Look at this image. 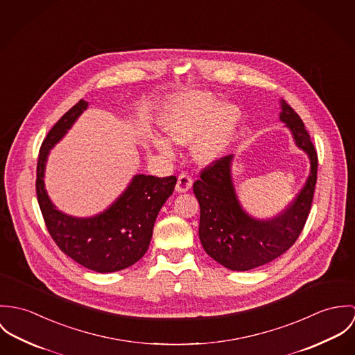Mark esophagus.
<instances>
[{
  "mask_svg": "<svg viewBox=\"0 0 355 355\" xmlns=\"http://www.w3.org/2000/svg\"><path fill=\"white\" fill-rule=\"evenodd\" d=\"M191 187H192V177L188 173H181L178 175L175 191L177 192H187V191L191 189Z\"/></svg>",
  "mask_w": 355,
  "mask_h": 355,
  "instance_id": "esophagus-1",
  "label": "esophagus"
}]
</instances>
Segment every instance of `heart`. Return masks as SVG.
<instances>
[{"label": "heart", "mask_w": 355, "mask_h": 355, "mask_svg": "<svg viewBox=\"0 0 355 355\" xmlns=\"http://www.w3.org/2000/svg\"><path fill=\"white\" fill-rule=\"evenodd\" d=\"M239 113L232 105H220L215 98L197 94L180 98L166 106L160 116L164 133L178 144H187L198 137L195 157L200 162H209L219 157L236 130ZM159 151L171 154L167 140L154 137Z\"/></svg>", "instance_id": "heart-1"}]
</instances>
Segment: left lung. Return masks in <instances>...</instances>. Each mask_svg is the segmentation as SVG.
<instances>
[{
  "label": "left lung",
  "instance_id": "8db88e82",
  "mask_svg": "<svg viewBox=\"0 0 355 355\" xmlns=\"http://www.w3.org/2000/svg\"><path fill=\"white\" fill-rule=\"evenodd\" d=\"M280 119L311 159V174L304 189L283 214L271 220H257L242 209L232 180L233 155L211 162L193 184L200 204L201 245L208 256L233 271L253 270L288 250L302 233L311 212L318 166L315 146L301 117L284 101Z\"/></svg>",
  "mask_w": 355,
  "mask_h": 355
}]
</instances>
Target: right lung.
Segmentation results:
<instances>
[{"instance_id":"add662e5","label":"right lung","mask_w":355,"mask_h":355,"mask_svg":"<svg viewBox=\"0 0 355 355\" xmlns=\"http://www.w3.org/2000/svg\"><path fill=\"white\" fill-rule=\"evenodd\" d=\"M87 106L79 101L47 133L40 146L35 187L44 225L55 245L80 266L105 274L128 268L146 254L155 219L171 196L177 177L137 174L117 201L94 218H72L58 211L43 184L46 159Z\"/></svg>"}]
</instances>
